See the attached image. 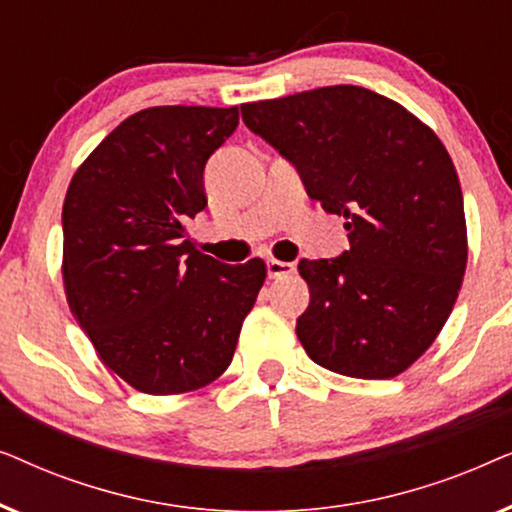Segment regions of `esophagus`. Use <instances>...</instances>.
Instances as JSON below:
<instances>
[{
    "label": "esophagus",
    "mask_w": 512,
    "mask_h": 512,
    "mask_svg": "<svg viewBox=\"0 0 512 512\" xmlns=\"http://www.w3.org/2000/svg\"><path fill=\"white\" fill-rule=\"evenodd\" d=\"M293 272H296V265H293V263H286V261H275V258H270V261H268V277H270V279H282V277H291Z\"/></svg>",
    "instance_id": "obj_1"
}]
</instances>
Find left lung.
<instances>
[{
  "label": "left lung",
  "mask_w": 512,
  "mask_h": 512,
  "mask_svg": "<svg viewBox=\"0 0 512 512\" xmlns=\"http://www.w3.org/2000/svg\"><path fill=\"white\" fill-rule=\"evenodd\" d=\"M242 121L296 165L312 200L347 219L349 251L298 265L310 286L300 345L333 373L401 375L438 338L464 282L450 153L408 109L361 86L242 104Z\"/></svg>",
  "instance_id": "obj_1"
}]
</instances>
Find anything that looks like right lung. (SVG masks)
Here are the masks:
<instances>
[{
	"instance_id": "add662e5",
	"label": "right lung",
	"mask_w": 512,
	"mask_h": 512,
	"mask_svg": "<svg viewBox=\"0 0 512 512\" xmlns=\"http://www.w3.org/2000/svg\"><path fill=\"white\" fill-rule=\"evenodd\" d=\"M237 107H151L83 160L62 205L69 310L107 368L153 396L207 387L233 361L265 263L226 265L188 240L205 165Z\"/></svg>"
}]
</instances>
